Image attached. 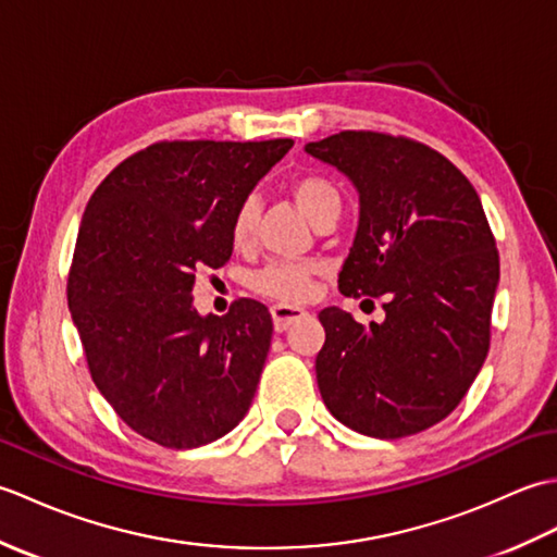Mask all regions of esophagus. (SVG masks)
<instances>
[{"instance_id":"esophagus-1","label":"esophagus","mask_w":557,"mask_h":557,"mask_svg":"<svg viewBox=\"0 0 557 557\" xmlns=\"http://www.w3.org/2000/svg\"><path fill=\"white\" fill-rule=\"evenodd\" d=\"M270 313H272V323H275L277 333H285V330H289L294 323H299L306 315H309L304 309H297V306H287V304H275Z\"/></svg>"}]
</instances>
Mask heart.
<instances>
[{
	"label": "heart",
	"instance_id": "1",
	"mask_svg": "<svg viewBox=\"0 0 557 557\" xmlns=\"http://www.w3.org/2000/svg\"><path fill=\"white\" fill-rule=\"evenodd\" d=\"M289 194L294 203L309 218L313 224H321L339 215L342 198L333 182L318 174H301L289 184ZM258 224V203L253 196L244 198L234 210L230 236L234 248H248L256 239ZM315 265L311 263H270L253 277V289L268 299H277L285 304H301L311 297L313 292Z\"/></svg>",
	"mask_w": 557,
	"mask_h": 557
}]
</instances>
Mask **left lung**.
Returning a JSON list of instances; mask_svg holds the SVG:
<instances>
[{"mask_svg": "<svg viewBox=\"0 0 557 557\" xmlns=\"http://www.w3.org/2000/svg\"><path fill=\"white\" fill-rule=\"evenodd\" d=\"M304 150L359 191L339 292L385 297L383 323L337 306L318 313V389L351 431L421 433L459 405L491 347L500 258L481 198L445 156L405 136L339 132Z\"/></svg>", "mask_w": 557, "mask_h": 557, "instance_id": "1", "label": "left lung"}]
</instances>
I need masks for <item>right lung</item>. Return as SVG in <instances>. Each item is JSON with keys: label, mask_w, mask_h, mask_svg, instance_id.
Masks as SVG:
<instances>
[{"label": "right lung", "mask_w": 557, "mask_h": 557, "mask_svg": "<svg viewBox=\"0 0 557 557\" xmlns=\"http://www.w3.org/2000/svg\"><path fill=\"white\" fill-rule=\"evenodd\" d=\"M292 138L160 140L104 176L83 212L66 299L92 383L138 435L191 449L251 407L272 318L239 299L200 315V270L232 256V218Z\"/></svg>", "instance_id": "right-lung-1"}]
</instances>
